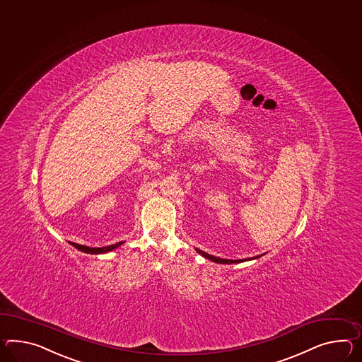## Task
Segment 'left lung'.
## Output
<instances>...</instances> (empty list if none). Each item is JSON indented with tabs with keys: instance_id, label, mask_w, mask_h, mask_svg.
Wrapping results in <instances>:
<instances>
[{
	"instance_id": "obj_1",
	"label": "left lung",
	"mask_w": 362,
	"mask_h": 362,
	"mask_svg": "<svg viewBox=\"0 0 362 362\" xmlns=\"http://www.w3.org/2000/svg\"><path fill=\"white\" fill-rule=\"evenodd\" d=\"M196 251H197L199 254H202L204 257H206V259H209V260H212V262H216V263H220V264H233V263H239V262H243L242 259H240V260H229V259H221V257H216V256L209 255V254L204 252V251L199 250V248H196ZM259 256H256V257H259ZM251 259H252V257H251Z\"/></svg>"
}]
</instances>
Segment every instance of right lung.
Masks as SVG:
<instances>
[{"instance_id":"right-lung-1","label":"right lung","mask_w":362,"mask_h":362,"mask_svg":"<svg viewBox=\"0 0 362 362\" xmlns=\"http://www.w3.org/2000/svg\"><path fill=\"white\" fill-rule=\"evenodd\" d=\"M120 245H123V242H119V243L111 245V246L98 247V248H95V247L83 246V245H78V243H73V242H71V246L76 247L77 250L83 251V252H86V254H105V252L115 250L116 247H119Z\"/></svg>"}]
</instances>
